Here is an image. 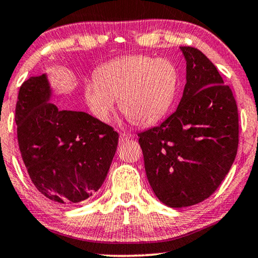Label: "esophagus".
I'll list each match as a JSON object with an SVG mask.
<instances>
[{"label": "esophagus", "mask_w": 258, "mask_h": 258, "mask_svg": "<svg viewBox=\"0 0 258 258\" xmlns=\"http://www.w3.org/2000/svg\"><path fill=\"white\" fill-rule=\"evenodd\" d=\"M130 139H132V135H129V134H125V133L119 134V140H121V142H126V141H129Z\"/></svg>", "instance_id": "34e87169"}]
</instances>
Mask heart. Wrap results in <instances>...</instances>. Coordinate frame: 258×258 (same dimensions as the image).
<instances>
[{"label": "heart", "instance_id": "obj_1", "mask_svg": "<svg viewBox=\"0 0 258 258\" xmlns=\"http://www.w3.org/2000/svg\"><path fill=\"white\" fill-rule=\"evenodd\" d=\"M178 82V70L169 58L134 55L98 68L95 81L84 84V98L98 121H109L118 100L119 110L133 124L150 126L171 110Z\"/></svg>", "mask_w": 258, "mask_h": 258}]
</instances>
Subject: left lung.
Returning a JSON list of instances; mask_svg holds the SVG:
<instances>
[{
  "label": "left lung",
  "instance_id": "left-lung-1",
  "mask_svg": "<svg viewBox=\"0 0 258 258\" xmlns=\"http://www.w3.org/2000/svg\"><path fill=\"white\" fill-rule=\"evenodd\" d=\"M179 49L186 62V83L178 107L161 125L139 134L148 181L170 208L194 206L213 195L238 147L231 89L202 51Z\"/></svg>",
  "mask_w": 258,
  "mask_h": 258
}]
</instances>
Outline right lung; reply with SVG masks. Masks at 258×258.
<instances>
[{
    "instance_id": "right-lung-1",
    "label": "right lung",
    "mask_w": 258,
    "mask_h": 258,
    "mask_svg": "<svg viewBox=\"0 0 258 258\" xmlns=\"http://www.w3.org/2000/svg\"><path fill=\"white\" fill-rule=\"evenodd\" d=\"M51 97L47 74L21 86L17 140L36 189L51 202L69 206L89 199L103 184L118 134L87 112L58 109Z\"/></svg>"
}]
</instances>
